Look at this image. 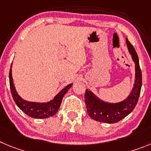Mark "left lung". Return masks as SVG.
Masks as SVG:
<instances>
[{
    "label": "left lung",
    "instance_id": "obj_1",
    "mask_svg": "<svg viewBox=\"0 0 151 151\" xmlns=\"http://www.w3.org/2000/svg\"><path fill=\"white\" fill-rule=\"evenodd\" d=\"M128 50L135 63L136 77L132 91L124 101L119 103H107L101 101L91 91L86 89L85 93V102L87 113L92 119L103 123L113 124L118 122L127 116L136 107L142 88V71L139 66V57L136 50L130 42L126 39Z\"/></svg>",
    "mask_w": 151,
    "mask_h": 151
}]
</instances>
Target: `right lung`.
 <instances>
[{"label": "right lung", "mask_w": 151, "mask_h": 151, "mask_svg": "<svg viewBox=\"0 0 151 151\" xmlns=\"http://www.w3.org/2000/svg\"><path fill=\"white\" fill-rule=\"evenodd\" d=\"M9 77L11 93L16 105L26 115L34 118H47L54 115L60 108L63 96L65 95L69 88L72 86V84L68 85L62 89L53 100L47 103L29 102L22 99L15 90L12 77V65L9 70Z\"/></svg>", "instance_id": "obj_1"}]
</instances>
